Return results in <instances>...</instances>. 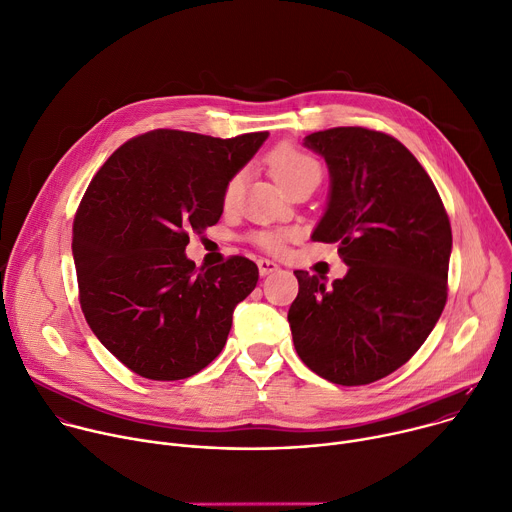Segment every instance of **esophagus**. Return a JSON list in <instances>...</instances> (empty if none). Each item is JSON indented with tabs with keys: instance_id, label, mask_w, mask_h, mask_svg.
Segmentation results:
<instances>
[{
	"instance_id": "esophagus-1",
	"label": "esophagus",
	"mask_w": 512,
	"mask_h": 512,
	"mask_svg": "<svg viewBox=\"0 0 512 512\" xmlns=\"http://www.w3.org/2000/svg\"><path fill=\"white\" fill-rule=\"evenodd\" d=\"M257 269H259V275H267V273H271V271L277 269V263H273V261L261 257V259H257Z\"/></svg>"
}]
</instances>
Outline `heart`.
<instances>
[{"mask_svg": "<svg viewBox=\"0 0 512 512\" xmlns=\"http://www.w3.org/2000/svg\"><path fill=\"white\" fill-rule=\"evenodd\" d=\"M269 169H271L273 177L280 181L288 192L294 188V185H298L300 181H304L308 177H320L318 163L308 153H304L302 149H298V147H294L290 143H284V145L275 147L271 151V155H269ZM241 181H243V173H235L226 181L224 194H222V202L224 204H230L232 200L239 196ZM290 237H292L290 230H284V228H263V230L253 232L251 241L257 247H261L263 251H267L271 255H277V253H282L286 249V243H288Z\"/></svg>", "mask_w": 512, "mask_h": 512, "instance_id": "1", "label": "heart"}]
</instances>
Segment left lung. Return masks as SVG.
Returning a JSON list of instances; mask_svg holds the SVG:
<instances>
[{"label": "left lung", "mask_w": 512, "mask_h": 512, "mask_svg": "<svg viewBox=\"0 0 512 512\" xmlns=\"http://www.w3.org/2000/svg\"><path fill=\"white\" fill-rule=\"evenodd\" d=\"M304 145L331 171L329 208L312 241L339 243L349 271L331 288L294 271V347L320 378L365 386L404 365L445 308L449 216L423 165L386 132L337 126Z\"/></svg>", "instance_id": "obj_1"}]
</instances>
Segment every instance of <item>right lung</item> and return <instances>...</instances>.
Returning <instances> with one entry per match:
<instances>
[{
    "instance_id": "add662e5",
    "label": "right lung",
    "mask_w": 512,
    "mask_h": 512,
    "mask_svg": "<svg viewBox=\"0 0 512 512\" xmlns=\"http://www.w3.org/2000/svg\"><path fill=\"white\" fill-rule=\"evenodd\" d=\"M265 138L157 128L126 141L89 181L73 220L79 304L100 343L141 378L202 371L255 290L251 259L198 269L183 251L192 232L220 220L226 181Z\"/></svg>"
}]
</instances>
